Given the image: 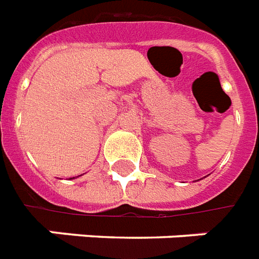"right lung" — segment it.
I'll return each mask as SVG.
<instances>
[{
  "label": "right lung",
  "mask_w": 259,
  "mask_h": 259,
  "mask_svg": "<svg viewBox=\"0 0 259 259\" xmlns=\"http://www.w3.org/2000/svg\"><path fill=\"white\" fill-rule=\"evenodd\" d=\"M72 179H75V177H72Z\"/></svg>",
  "instance_id": "1"
}]
</instances>
